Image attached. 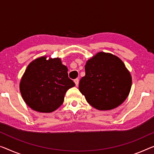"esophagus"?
I'll use <instances>...</instances> for the list:
<instances>
[{"label":"esophagus","mask_w":154,"mask_h":154,"mask_svg":"<svg viewBox=\"0 0 154 154\" xmlns=\"http://www.w3.org/2000/svg\"><path fill=\"white\" fill-rule=\"evenodd\" d=\"M74 82H75V86H78V85H79V79H75L74 80Z\"/></svg>","instance_id":"esophagus-1"}]
</instances>
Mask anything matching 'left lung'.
<instances>
[{"label":"left lung","instance_id":"left-lung-1","mask_svg":"<svg viewBox=\"0 0 154 154\" xmlns=\"http://www.w3.org/2000/svg\"><path fill=\"white\" fill-rule=\"evenodd\" d=\"M85 69L79 90L92 107L101 111L111 110L126 100L132 79L118 56L100 51L87 61Z\"/></svg>","mask_w":154,"mask_h":154}]
</instances>
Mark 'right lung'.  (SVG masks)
<instances>
[{
  "label": "right lung",
  "mask_w": 154,
  "mask_h": 154,
  "mask_svg": "<svg viewBox=\"0 0 154 154\" xmlns=\"http://www.w3.org/2000/svg\"><path fill=\"white\" fill-rule=\"evenodd\" d=\"M42 56L32 61L21 78L20 91L33 110L50 113L62 105L66 91L75 86L60 58Z\"/></svg>",
  "instance_id": "1"
}]
</instances>
